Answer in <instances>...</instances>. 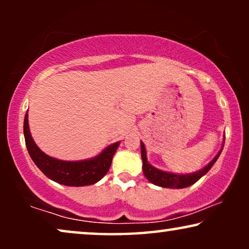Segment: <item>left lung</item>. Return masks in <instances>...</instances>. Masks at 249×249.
<instances>
[{"label":"left lung","mask_w":249,"mask_h":249,"mask_svg":"<svg viewBox=\"0 0 249 249\" xmlns=\"http://www.w3.org/2000/svg\"><path fill=\"white\" fill-rule=\"evenodd\" d=\"M224 141H226V137L223 136L222 146H221V149L219 151V153L215 155V158H214L212 161L209 163V164L204 166L203 169H200L196 172H192V173L168 172V171H163V170H160L158 168H155V166H153L151 163L147 161V155H146L147 153H146L144 142H141L142 172H144L146 179H147L149 182H152L153 185L163 187V188H173V189L186 188V187L192 186L196 181H198V180L202 178L203 176H205L206 173L210 171V169L214 165V163L216 162V160L219 159L221 152H222L223 146H224Z\"/></svg>","instance_id":"left-lung-1"}]
</instances>
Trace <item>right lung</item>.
I'll use <instances>...</instances> for the list:
<instances>
[{
  "label": "right lung",
  "instance_id": "obj_1",
  "mask_svg": "<svg viewBox=\"0 0 249 249\" xmlns=\"http://www.w3.org/2000/svg\"><path fill=\"white\" fill-rule=\"evenodd\" d=\"M23 135L30 158L37 168L47 178L64 186H88L94 185L107 175L110 169L112 159L120 145V142H113L105 147L100 154L80 161H63L47 155L34 142L30 134L28 113L23 121Z\"/></svg>",
  "mask_w": 249,
  "mask_h": 249
}]
</instances>
